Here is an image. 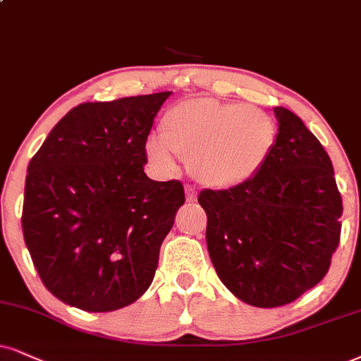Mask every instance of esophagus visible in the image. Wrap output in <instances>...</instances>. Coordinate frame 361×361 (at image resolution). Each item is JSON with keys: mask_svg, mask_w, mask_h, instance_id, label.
Wrapping results in <instances>:
<instances>
[{"mask_svg": "<svg viewBox=\"0 0 361 361\" xmlns=\"http://www.w3.org/2000/svg\"><path fill=\"white\" fill-rule=\"evenodd\" d=\"M185 199H188V202L197 201V190H195L192 185H185Z\"/></svg>", "mask_w": 361, "mask_h": 361, "instance_id": "esophagus-1", "label": "esophagus"}]
</instances>
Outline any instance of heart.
<instances>
[{
  "mask_svg": "<svg viewBox=\"0 0 361 361\" xmlns=\"http://www.w3.org/2000/svg\"><path fill=\"white\" fill-rule=\"evenodd\" d=\"M160 139L145 142L150 166L160 173L176 171V154L209 189L246 185L273 154L278 127L268 112L247 104L190 99L172 105L159 123Z\"/></svg>",
  "mask_w": 361,
  "mask_h": 361,
  "instance_id": "heart-1",
  "label": "heart"
}]
</instances>
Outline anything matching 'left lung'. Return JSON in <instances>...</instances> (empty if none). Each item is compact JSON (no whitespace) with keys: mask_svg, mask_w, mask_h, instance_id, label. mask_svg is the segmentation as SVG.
<instances>
[{"mask_svg":"<svg viewBox=\"0 0 361 361\" xmlns=\"http://www.w3.org/2000/svg\"><path fill=\"white\" fill-rule=\"evenodd\" d=\"M278 139L246 185L206 189L207 251L238 300L257 308L295 301L330 268L340 241L341 195L330 155L298 115L274 109Z\"/></svg>","mask_w":361,"mask_h":361,"instance_id":"left-lung-1","label":"left lung"}]
</instances>
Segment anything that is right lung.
I'll return each mask as SVG.
<instances>
[{
    "label": "right lung",
    "mask_w": 361,
    "mask_h": 361,
    "mask_svg": "<svg viewBox=\"0 0 361 361\" xmlns=\"http://www.w3.org/2000/svg\"><path fill=\"white\" fill-rule=\"evenodd\" d=\"M171 92L70 110L28 164L21 226L48 291L90 313L132 305L152 283L184 204L179 180L147 177L145 142Z\"/></svg>",
    "instance_id": "obj_1"
}]
</instances>
